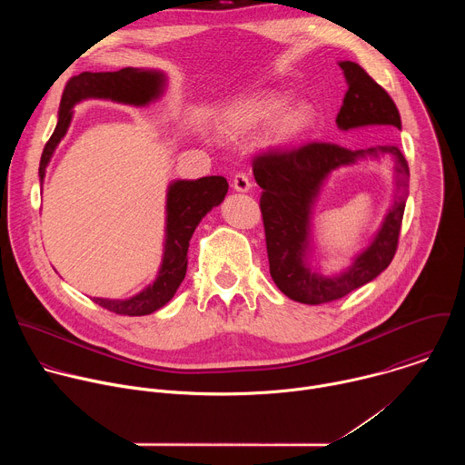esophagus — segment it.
<instances>
[{
    "instance_id": "34e87169",
    "label": "esophagus",
    "mask_w": 465,
    "mask_h": 465,
    "mask_svg": "<svg viewBox=\"0 0 465 465\" xmlns=\"http://www.w3.org/2000/svg\"><path fill=\"white\" fill-rule=\"evenodd\" d=\"M232 185H233V189L237 193H248L252 189V182H250V178L244 173H237L233 176V183Z\"/></svg>"
}]
</instances>
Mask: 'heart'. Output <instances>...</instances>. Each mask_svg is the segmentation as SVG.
Wrapping results in <instances>:
<instances>
[{
	"label": "heart",
	"mask_w": 465,
	"mask_h": 465,
	"mask_svg": "<svg viewBox=\"0 0 465 465\" xmlns=\"http://www.w3.org/2000/svg\"><path fill=\"white\" fill-rule=\"evenodd\" d=\"M316 108L305 101L291 104V97L280 94L252 95L235 101L224 114L226 126L250 132L271 124V142L278 147H291L305 140L316 126Z\"/></svg>",
	"instance_id": "obj_1"
}]
</instances>
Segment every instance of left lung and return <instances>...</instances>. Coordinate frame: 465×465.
<instances>
[{"label": "left lung", "instance_id": "8db88e82", "mask_svg": "<svg viewBox=\"0 0 465 465\" xmlns=\"http://www.w3.org/2000/svg\"><path fill=\"white\" fill-rule=\"evenodd\" d=\"M348 92L337 126L344 132L364 126L401 130V115L391 97L351 60H341ZM390 155L394 162V201L372 241L341 273L323 275L312 262V212L322 182L342 166ZM253 178L262 189L261 213L267 235L271 276L294 302L318 305L339 300L373 282L393 259L409 196V163L395 145L348 151L339 145L309 143L289 153H269L253 160Z\"/></svg>", "mask_w": 465, "mask_h": 465}]
</instances>
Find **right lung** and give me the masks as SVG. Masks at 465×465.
<instances>
[{
  "mask_svg": "<svg viewBox=\"0 0 465 465\" xmlns=\"http://www.w3.org/2000/svg\"><path fill=\"white\" fill-rule=\"evenodd\" d=\"M167 88V74L149 68H123L119 72H84L74 77L62 94L58 121L53 136L44 147L40 158V185L45 178V169L68 132L75 104L88 99H108L130 106H149L162 99ZM228 193L224 176H204L198 180H173L165 194V237L163 253L156 278L138 294L112 300L94 298L101 307L126 316H145L162 309L173 300L187 271L189 241L201 221L217 206L223 204Z\"/></svg>",
  "mask_w": 465,
  "mask_h": 465,
  "instance_id": "add662e5",
  "label": "right lung"
}]
</instances>
